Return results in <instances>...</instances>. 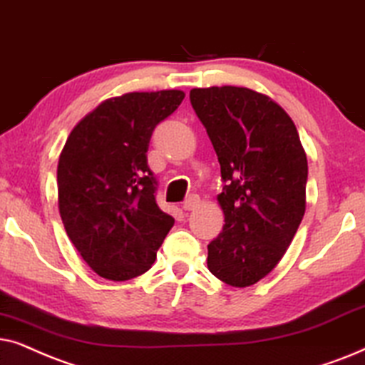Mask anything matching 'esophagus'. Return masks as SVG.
<instances>
[{
	"mask_svg": "<svg viewBox=\"0 0 365 365\" xmlns=\"http://www.w3.org/2000/svg\"><path fill=\"white\" fill-rule=\"evenodd\" d=\"M198 202H200V198H198L197 195H190V197H188L187 200H185V203H183L182 208H183V210H185V212H190V210H193V208H195V207L198 205Z\"/></svg>",
	"mask_w": 365,
	"mask_h": 365,
	"instance_id": "obj_1",
	"label": "esophagus"
}]
</instances>
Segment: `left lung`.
I'll list each match as a JSON object with an SVG mask.
<instances>
[{
    "mask_svg": "<svg viewBox=\"0 0 365 365\" xmlns=\"http://www.w3.org/2000/svg\"><path fill=\"white\" fill-rule=\"evenodd\" d=\"M190 103L225 182L218 195L225 225L208 244V270L249 287L275 269L302 222L307 157L292 118L269 96L210 86L193 88Z\"/></svg>",
    "mask_w": 365,
    "mask_h": 365,
    "instance_id": "8db88e82",
    "label": "left lung"
}]
</instances>
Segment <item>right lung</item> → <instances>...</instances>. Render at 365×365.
<instances>
[{
    "instance_id": "add662e5",
    "label": "right lung",
    "mask_w": 365,
    "mask_h": 365,
    "mask_svg": "<svg viewBox=\"0 0 365 365\" xmlns=\"http://www.w3.org/2000/svg\"><path fill=\"white\" fill-rule=\"evenodd\" d=\"M180 90L135 91L96 106L68 137L58 162V207L83 260L103 279L147 272L173 217L155 200L157 178L147 162L160 121L178 108Z\"/></svg>"
}]
</instances>
